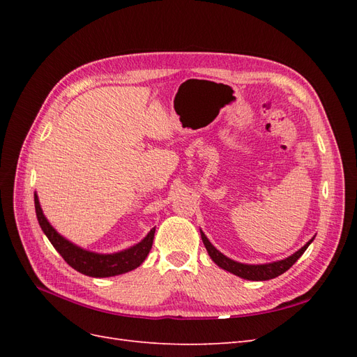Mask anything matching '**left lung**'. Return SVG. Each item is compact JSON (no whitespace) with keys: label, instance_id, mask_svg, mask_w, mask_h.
Wrapping results in <instances>:
<instances>
[{"label":"left lung","instance_id":"8db88e82","mask_svg":"<svg viewBox=\"0 0 357 357\" xmlns=\"http://www.w3.org/2000/svg\"><path fill=\"white\" fill-rule=\"evenodd\" d=\"M201 238L202 243L207 248V252L210 255V257L213 259V262L215 265H219L225 271H229L235 275H238L244 280H252V282H265V280H271L275 278L278 275H282L283 273H286L287 269L294 265L298 259L304 255V252L308 248V245L312 243L311 238L304 247H301L298 252H295L291 256L283 259V261H277V262H271V264H262V265H248V264H240L235 262L232 259L226 257L223 253H220L218 248H215L205 234L201 231Z\"/></svg>","mask_w":357,"mask_h":357}]
</instances>
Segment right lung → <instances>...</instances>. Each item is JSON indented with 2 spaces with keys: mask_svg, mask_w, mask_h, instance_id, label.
<instances>
[{
  "mask_svg": "<svg viewBox=\"0 0 357 357\" xmlns=\"http://www.w3.org/2000/svg\"><path fill=\"white\" fill-rule=\"evenodd\" d=\"M34 204H36L38 223L41 226L43 232L46 234L49 241L52 243V245L56 248L58 253L63 257V261H66L71 268H74L75 271H79L84 275L113 277V275L132 271V269L138 268L144 262L150 248H152L155 228L150 229V232L146 235L144 240H142L132 247L126 248V250L112 253V255L88 252L84 250V248L66 240L62 235H59L55 229H53V226L47 222L45 214H43L37 193H34Z\"/></svg>",
  "mask_w": 357,
  "mask_h": 357,
  "instance_id": "1",
  "label": "right lung"
}]
</instances>
